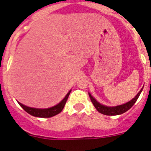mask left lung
I'll list each match as a JSON object with an SVG mask.
<instances>
[{"label":"left lung","instance_id":"1","mask_svg":"<svg viewBox=\"0 0 151 151\" xmlns=\"http://www.w3.org/2000/svg\"><path fill=\"white\" fill-rule=\"evenodd\" d=\"M142 89H143V88L141 89V91L138 92V94H137V95H136L132 100H131L130 101L127 102L126 104H124L122 105H119V106H104V105L101 104L99 102H97V101L94 99V97L91 95L90 93H88V94L92 104H94V107L96 108V110L99 112V113L107 116H116L120 115V114L125 113V112L128 111V110L134 104V103L136 102V101L138 100V97H139L140 94H141V91H142Z\"/></svg>","mask_w":151,"mask_h":151}]
</instances>
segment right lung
I'll return each instance as SVG.
<instances>
[{"label": "right lung", "mask_w": 151, "mask_h": 151, "mask_svg": "<svg viewBox=\"0 0 151 151\" xmlns=\"http://www.w3.org/2000/svg\"><path fill=\"white\" fill-rule=\"evenodd\" d=\"M70 92H71V90L68 92L66 97H64L58 104L54 106H52V107L47 108V109H38V108L29 107V106L22 104L21 103H18L25 111L27 112L28 113H29L30 115L33 116L41 117V118H49V117H52L57 115V114H58V113L62 111L63 109L64 108V106L66 104V101H67L68 97H69Z\"/></svg>", "instance_id": "1"}]
</instances>
